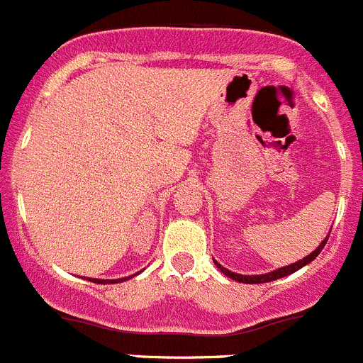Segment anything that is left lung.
<instances>
[{
    "label": "left lung",
    "instance_id": "left-lung-1",
    "mask_svg": "<svg viewBox=\"0 0 363 363\" xmlns=\"http://www.w3.org/2000/svg\"><path fill=\"white\" fill-rule=\"evenodd\" d=\"M328 238H329V234L325 235L324 241H322L320 245H318V247L315 248V250L311 252L310 255H306L304 259H301V261L294 262V264L282 266V268H277V270H274V272H268V274H261V275H242V274H235V272L227 270V268H225V266L219 264L218 261H214V264L218 266L219 272H221V274H225V275H227V277L234 279V281H238V282H245V284H261V282H272V281H277V279L286 277V275L294 274V272L301 270L302 266L310 264V262L313 261V259H317V255L320 254L322 248L325 247V242H328Z\"/></svg>",
    "mask_w": 363,
    "mask_h": 363
}]
</instances>
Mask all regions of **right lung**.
<instances>
[{
  "instance_id": "obj_1",
  "label": "right lung",
  "mask_w": 363,
  "mask_h": 363,
  "mask_svg": "<svg viewBox=\"0 0 363 363\" xmlns=\"http://www.w3.org/2000/svg\"><path fill=\"white\" fill-rule=\"evenodd\" d=\"M131 277H135V275H129V277H124V279H88V281L97 282V284H116V282H124Z\"/></svg>"
}]
</instances>
